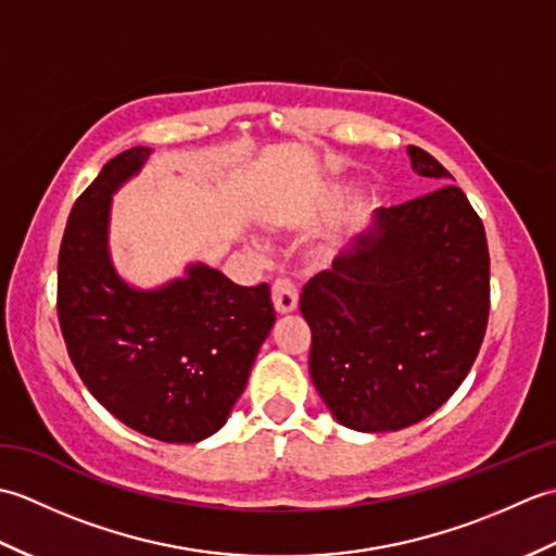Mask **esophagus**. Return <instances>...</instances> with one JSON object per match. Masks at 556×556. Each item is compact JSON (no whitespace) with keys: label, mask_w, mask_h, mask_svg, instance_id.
Instances as JSON below:
<instances>
[{"label":"esophagus","mask_w":556,"mask_h":556,"mask_svg":"<svg viewBox=\"0 0 556 556\" xmlns=\"http://www.w3.org/2000/svg\"><path fill=\"white\" fill-rule=\"evenodd\" d=\"M271 301H275L277 313H291L299 305V289L291 277H277L271 285Z\"/></svg>","instance_id":"34e87169"}]
</instances>
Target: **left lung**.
<instances>
[{"label":"left lung","instance_id":"left-lung-1","mask_svg":"<svg viewBox=\"0 0 556 556\" xmlns=\"http://www.w3.org/2000/svg\"><path fill=\"white\" fill-rule=\"evenodd\" d=\"M420 176L452 179L408 146ZM311 377L351 430L428 418L473 368L490 315L485 227L454 184L377 212L370 231L301 293Z\"/></svg>","mask_w":556,"mask_h":556}]
</instances>
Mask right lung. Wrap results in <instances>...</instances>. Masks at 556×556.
Returning a JSON list of instances; mask_svg holds the SVG:
<instances>
[{
  "instance_id": "obj_1",
  "label": "right lung",
  "mask_w": 556,
  "mask_h": 556,
  "mask_svg": "<svg viewBox=\"0 0 556 556\" xmlns=\"http://www.w3.org/2000/svg\"><path fill=\"white\" fill-rule=\"evenodd\" d=\"M124 150L76 200L59 248L56 315L83 384L128 428L193 444L217 432L275 325L269 287H239L207 265L136 291L108 253L110 200L148 160Z\"/></svg>"
}]
</instances>
